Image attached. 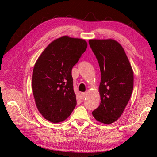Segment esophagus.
Instances as JSON below:
<instances>
[{
  "label": "esophagus",
  "instance_id": "34e87169",
  "mask_svg": "<svg viewBox=\"0 0 157 157\" xmlns=\"http://www.w3.org/2000/svg\"><path fill=\"white\" fill-rule=\"evenodd\" d=\"M86 93H82V94H81V98H82V99H84V98L86 97Z\"/></svg>",
  "mask_w": 157,
  "mask_h": 157
}]
</instances>
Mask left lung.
<instances>
[{"instance_id":"obj_1","label":"left lung","mask_w":157,"mask_h":157,"mask_svg":"<svg viewBox=\"0 0 157 157\" xmlns=\"http://www.w3.org/2000/svg\"><path fill=\"white\" fill-rule=\"evenodd\" d=\"M99 63L100 105L92 112L95 120L109 124L120 118L131 97L134 72L121 45L114 39H90Z\"/></svg>"}]
</instances>
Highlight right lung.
Instances as JSON below:
<instances>
[{
	"label": "right lung",
	"mask_w": 157,
	"mask_h": 157,
	"mask_svg": "<svg viewBox=\"0 0 157 157\" xmlns=\"http://www.w3.org/2000/svg\"><path fill=\"white\" fill-rule=\"evenodd\" d=\"M86 48L84 39L63 36L52 41L34 64L32 88L35 104L51 123L65 121L75 107L71 71Z\"/></svg>",
	"instance_id": "add662e5"
}]
</instances>
